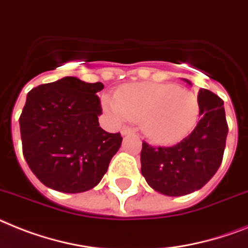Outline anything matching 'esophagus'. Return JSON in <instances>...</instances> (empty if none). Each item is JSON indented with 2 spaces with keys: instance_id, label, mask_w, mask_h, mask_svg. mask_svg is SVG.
Segmentation results:
<instances>
[{
  "instance_id": "esophagus-1",
  "label": "esophagus",
  "mask_w": 248,
  "mask_h": 248,
  "mask_svg": "<svg viewBox=\"0 0 248 248\" xmlns=\"http://www.w3.org/2000/svg\"><path fill=\"white\" fill-rule=\"evenodd\" d=\"M135 131L132 130V128L131 127H126V126H124V127H122V130H121V134L122 135H128V134H134Z\"/></svg>"
}]
</instances>
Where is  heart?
<instances>
[{"mask_svg": "<svg viewBox=\"0 0 248 248\" xmlns=\"http://www.w3.org/2000/svg\"><path fill=\"white\" fill-rule=\"evenodd\" d=\"M106 106L118 120L141 121L149 138L158 142H174L188 135L200 114L197 95L174 84H131L121 86L116 100Z\"/></svg>", "mask_w": 248, "mask_h": 248, "instance_id": "heart-1", "label": "heart"}]
</instances>
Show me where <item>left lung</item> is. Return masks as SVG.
Segmentation results:
<instances>
[{"mask_svg":"<svg viewBox=\"0 0 248 248\" xmlns=\"http://www.w3.org/2000/svg\"><path fill=\"white\" fill-rule=\"evenodd\" d=\"M197 99L200 120L188 136L170 146L142 141V176L163 195L182 196L199 190L222 164L228 134L223 100L206 89L199 90Z\"/></svg>","mask_w":248,"mask_h":248,"instance_id":"1","label":"left lung"}]
</instances>
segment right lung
<instances>
[{"mask_svg":"<svg viewBox=\"0 0 248 248\" xmlns=\"http://www.w3.org/2000/svg\"><path fill=\"white\" fill-rule=\"evenodd\" d=\"M102 82L67 76L28 93L20 114L23 154L40 182L60 192H84L100 182L122 142L99 126Z\"/></svg>","mask_w":248,"mask_h":248,"instance_id":"1","label":"right lung"}]
</instances>
